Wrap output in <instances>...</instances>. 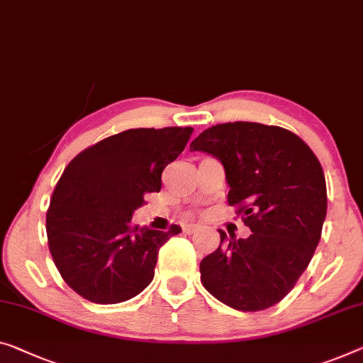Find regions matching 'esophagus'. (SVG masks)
Instances as JSON below:
<instances>
[{"label":"esophagus","instance_id":"esophagus-1","mask_svg":"<svg viewBox=\"0 0 363 363\" xmlns=\"http://www.w3.org/2000/svg\"><path fill=\"white\" fill-rule=\"evenodd\" d=\"M200 228V225H197V223H186L184 225V231H186V233H196V231Z\"/></svg>","mask_w":363,"mask_h":363}]
</instances>
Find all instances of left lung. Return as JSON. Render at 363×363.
<instances>
[{
  "mask_svg": "<svg viewBox=\"0 0 363 363\" xmlns=\"http://www.w3.org/2000/svg\"><path fill=\"white\" fill-rule=\"evenodd\" d=\"M225 167L228 203L252 235L220 231L218 250L200 262V279L216 300L261 311L294 289L320 242L328 196L320 161L298 135L256 122L220 123L191 143Z\"/></svg>",
  "mask_w": 363,
  "mask_h": 363,
  "instance_id": "1",
  "label": "left lung"
}]
</instances>
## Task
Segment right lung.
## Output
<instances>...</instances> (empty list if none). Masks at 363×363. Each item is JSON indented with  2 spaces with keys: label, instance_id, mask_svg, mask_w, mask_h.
Wrapping results in <instances>:
<instances>
[{
  "label": "right lung",
  "instance_id": "add662e5",
  "mask_svg": "<svg viewBox=\"0 0 363 363\" xmlns=\"http://www.w3.org/2000/svg\"><path fill=\"white\" fill-rule=\"evenodd\" d=\"M192 127L130 128L86 148L69 161L47 212V238L58 272L83 298L113 305L151 284L169 231L135 226L161 172L182 153Z\"/></svg>",
  "mask_w": 363,
  "mask_h": 363
}]
</instances>
